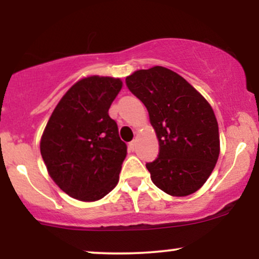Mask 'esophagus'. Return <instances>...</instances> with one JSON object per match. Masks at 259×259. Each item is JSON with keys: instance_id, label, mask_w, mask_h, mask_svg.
Listing matches in <instances>:
<instances>
[{"instance_id": "34e87169", "label": "esophagus", "mask_w": 259, "mask_h": 259, "mask_svg": "<svg viewBox=\"0 0 259 259\" xmlns=\"http://www.w3.org/2000/svg\"><path fill=\"white\" fill-rule=\"evenodd\" d=\"M135 147H136V141H135V140H133V141L129 142V150L130 151H135Z\"/></svg>"}]
</instances>
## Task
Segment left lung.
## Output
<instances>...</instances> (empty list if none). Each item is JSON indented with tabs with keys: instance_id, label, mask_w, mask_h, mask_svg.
Listing matches in <instances>:
<instances>
[{
	"instance_id": "obj_1",
	"label": "left lung",
	"mask_w": 259,
	"mask_h": 259,
	"mask_svg": "<svg viewBox=\"0 0 259 259\" xmlns=\"http://www.w3.org/2000/svg\"><path fill=\"white\" fill-rule=\"evenodd\" d=\"M125 84L146 106L159 141L158 157L146 163L153 184L171 196L194 194L219 157L212 107L183 76L164 67L138 70Z\"/></svg>"
}]
</instances>
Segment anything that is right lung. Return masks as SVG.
<instances>
[{"instance_id":"add662e5","label":"right lung","mask_w":259,"mask_h":259,"mask_svg":"<svg viewBox=\"0 0 259 259\" xmlns=\"http://www.w3.org/2000/svg\"><path fill=\"white\" fill-rule=\"evenodd\" d=\"M120 89V79H81L50 117L41 156L53 181L70 197L97 201L118 184L127 147L108 109Z\"/></svg>"}]
</instances>
